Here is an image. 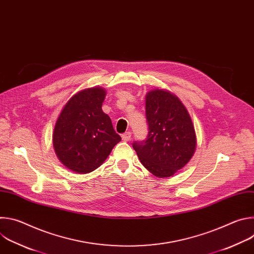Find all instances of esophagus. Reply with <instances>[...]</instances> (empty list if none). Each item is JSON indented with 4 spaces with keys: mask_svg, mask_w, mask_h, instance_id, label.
<instances>
[{
    "mask_svg": "<svg viewBox=\"0 0 254 254\" xmlns=\"http://www.w3.org/2000/svg\"><path fill=\"white\" fill-rule=\"evenodd\" d=\"M130 137H131V132H129V131H126L125 133H123V134H122V138H123V140H124V141H127V140H129V139H130Z\"/></svg>",
    "mask_w": 254,
    "mask_h": 254,
    "instance_id": "34e87169",
    "label": "esophagus"
}]
</instances>
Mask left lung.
<instances>
[{
    "mask_svg": "<svg viewBox=\"0 0 254 254\" xmlns=\"http://www.w3.org/2000/svg\"><path fill=\"white\" fill-rule=\"evenodd\" d=\"M148 135L132 148L140 163L159 178L173 176L192 158L196 134L191 118L178 97L156 89L146 96Z\"/></svg>",
    "mask_w": 254,
    "mask_h": 254,
    "instance_id": "8db88e82",
    "label": "left lung"
}]
</instances>
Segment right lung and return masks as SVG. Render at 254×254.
Here are the masks:
<instances>
[{"instance_id":"add662e5","label":"right lung","mask_w":254,"mask_h":254,"mask_svg":"<svg viewBox=\"0 0 254 254\" xmlns=\"http://www.w3.org/2000/svg\"><path fill=\"white\" fill-rule=\"evenodd\" d=\"M105 90L84 89L72 96L54 128L53 146L68 169L86 174L97 169L122 137L102 110Z\"/></svg>"}]
</instances>
